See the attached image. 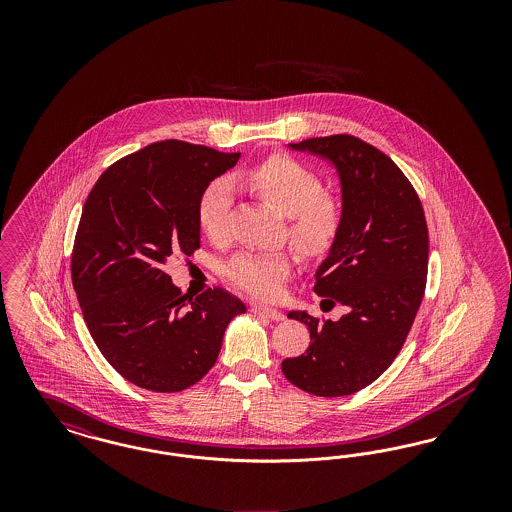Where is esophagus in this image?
Listing matches in <instances>:
<instances>
[{"instance_id": "esophagus-1", "label": "esophagus", "mask_w": 512, "mask_h": 512, "mask_svg": "<svg viewBox=\"0 0 512 512\" xmlns=\"http://www.w3.org/2000/svg\"><path fill=\"white\" fill-rule=\"evenodd\" d=\"M251 313H255V315H265V317L272 318V320H282V318H284L282 311L272 309V307H265V305H253V307H251Z\"/></svg>"}]
</instances>
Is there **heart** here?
Instances as JSON below:
<instances>
[{"mask_svg":"<svg viewBox=\"0 0 512 512\" xmlns=\"http://www.w3.org/2000/svg\"><path fill=\"white\" fill-rule=\"evenodd\" d=\"M234 182L288 217V238L303 257H322L336 244L343 222L340 201L322 192L320 176L309 167L288 155H272L242 169ZM230 211L232 186L213 180L197 201L199 230L211 242H224ZM292 267L288 251L240 253L226 265V276L253 297L274 299Z\"/></svg>","mask_w":512,"mask_h":512,"instance_id":"b5f03b06","label":"heart"}]
</instances>
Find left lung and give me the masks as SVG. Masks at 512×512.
Here are the masks:
<instances>
[{
  "label": "left lung",
  "instance_id": "8db88e82",
  "mask_svg": "<svg viewBox=\"0 0 512 512\" xmlns=\"http://www.w3.org/2000/svg\"><path fill=\"white\" fill-rule=\"evenodd\" d=\"M328 159L340 174V236L318 267L315 292L340 320L292 311L311 343L282 361L284 376L318 397L351 395L372 384L401 351L422 303L428 226L413 184L386 153L349 134L290 144Z\"/></svg>",
  "mask_w": 512,
  "mask_h": 512
}]
</instances>
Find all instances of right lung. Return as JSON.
Segmentation results:
<instances>
[{
	"label": "right lung",
	"mask_w": 512,
	"mask_h": 512,
	"mask_svg": "<svg viewBox=\"0 0 512 512\" xmlns=\"http://www.w3.org/2000/svg\"><path fill=\"white\" fill-rule=\"evenodd\" d=\"M240 153L165 140L103 172L74 238L71 276L86 326L124 380L186 390L217 363L224 330L245 305L213 288L192 299L163 270L199 249L197 201Z\"/></svg>",
	"instance_id": "1"
}]
</instances>
